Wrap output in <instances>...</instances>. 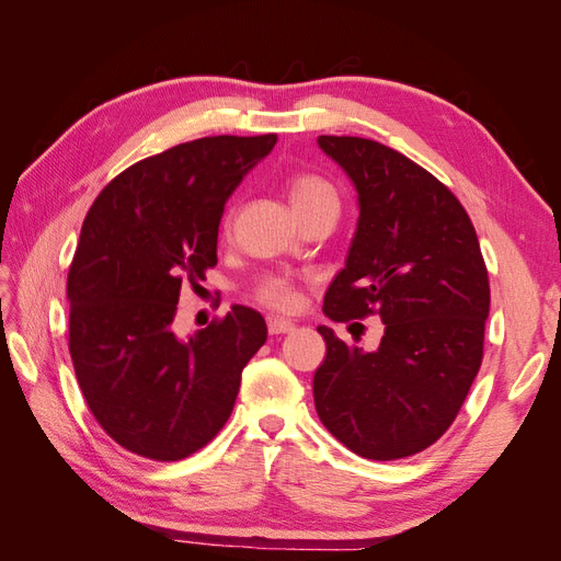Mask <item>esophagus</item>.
Returning <instances> with one entry per match:
<instances>
[{"label": "esophagus", "instance_id": "obj_1", "mask_svg": "<svg viewBox=\"0 0 561 561\" xmlns=\"http://www.w3.org/2000/svg\"><path fill=\"white\" fill-rule=\"evenodd\" d=\"M266 328H268V334H287L295 330V322L287 318H268Z\"/></svg>", "mask_w": 561, "mask_h": 561}]
</instances>
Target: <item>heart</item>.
<instances>
[{
  "label": "heart",
  "mask_w": 561,
  "mask_h": 561,
  "mask_svg": "<svg viewBox=\"0 0 561 561\" xmlns=\"http://www.w3.org/2000/svg\"><path fill=\"white\" fill-rule=\"evenodd\" d=\"M287 198L297 215L320 206H336L334 186L318 175H295L287 182ZM260 299L278 311H293L297 307V293L287 278H268L260 287Z\"/></svg>",
  "instance_id": "heart-1"
}]
</instances>
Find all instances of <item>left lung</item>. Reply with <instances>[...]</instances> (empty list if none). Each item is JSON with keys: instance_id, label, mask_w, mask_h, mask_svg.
<instances>
[{"instance_id": "1", "label": "left lung", "mask_w": 561, "mask_h": 561, "mask_svg": "<svg viewBox=\"0 0 561 561\" xmlns=\"http://www.w3.org/2000/svg\"><path fill=\"white\" fill-rule=\"evenodd\" d=\"M318 147L353 182L360 213L322 313H377L386 328L363 351L318 325L328 355L313 375L316 412L351 451L396 461L451 426L478 375L486 266L468 213L421 165L367 138L320 135Z\"/></svg>"}]
</instances>
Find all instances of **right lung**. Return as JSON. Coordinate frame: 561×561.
<instances>
[{"label": "right lung", "mask_w": 561, "mask_h": 561, "mask_svg": "<svg viewBox=\"0 0 561 561\" xmlns=\"http://www.w3.org/2000/svg\"><path fill=\"white\" fill-rule=\"evenodd\" d=\"M276 135H217L130 165L83 219L67 276L70 355L89 410L133 454L180 461L225 426L266 322L233 304L225 320L178 336L184 283L217 264L236 186Z\"/></svg>", "instance_id": "right-lung-1"}]
</instances>
